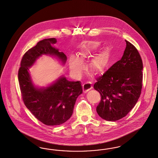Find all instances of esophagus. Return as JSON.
<instances>
[{
  "label": "esophagus",
  "mask_w": 158,
  "mask_h": 158,
  "mask_svg": "<svg viewBox=\"0 0 158 158\" xmlns=\"http://www.w3.org/2000/svg\"><path fill=\"white\" fill-rule=\"evenodd\" d=\"M92 85L90 83H86L83 85V90L84 93H86L92 89Z\"/></svg>",
  "instance_id": "34e87169"
}]
</instances>
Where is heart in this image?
<instances>
[{
	"label": "heart",
	"mask_w": 158,
	"mask_h": 158,
	"mask_svg": "<svg viewBox=\"0 0 158 158\" xmlns=\"http://www.w3.org/2000/svg\"><path fill=\"white\" fill-rule=\"evenodd\" d=\"M99 44L97 43L90 44L83 47L80 53L79 58L73 56L71 60L70 68L73 75L76 77L81 75L84 65L82 60L92 55V53L98 49ZM109 54L106 51L98 54L93 58L90 63V68L95 73L100 74L106 69L109 64Z\"/></svg>",
	"instance_id": "heart-1"
}]
</instances>
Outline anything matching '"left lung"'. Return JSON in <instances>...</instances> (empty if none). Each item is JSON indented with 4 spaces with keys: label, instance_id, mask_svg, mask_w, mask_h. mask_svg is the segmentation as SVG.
<instances>
[{
    "label": "left lung",
    "instance_id": "1",
    "mask_svg": "<svg viewBox=\"0 0 158 158\" xmlns=\"http://www.w3.org/2000/svg\"><path fill=\"white\" fill-rule=\"evenodd\" d=\"M125 41L126 48L121 59L99 77L94 85V89L101 95L97 113L107 121H115L126 116L135 106L141 93V58L136 48Z\"/></svg>",
    "mask_w": 158,
    "mask_h": 158
}]
</instances>
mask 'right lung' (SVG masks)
I'll return each instance as SVG.
<instances>
[{
	"label": "right lung",
	"instance_id": "1",
	"mask_svg": "<svg viewBox=\"0 0 158 158\" xmlns=\"http://www.w3.org/2000/svg\"><path fill=\"white\" fill-rule=\"evenodd\" d=\"M56 42V38L44 39L28 50L18 73L24 103L36 118L51 126L60 125L70 118L76 99L82 93L80 81H69L65 76H60L47 87H37L33 83L29 68L42 55L54 56L65 65L66 56L52 46Z\"/></svg>",
	"mask_w": 158,
	"mask_h": 158
}]
</instances>
